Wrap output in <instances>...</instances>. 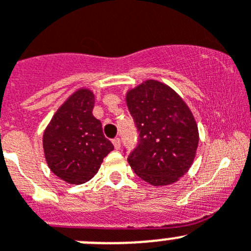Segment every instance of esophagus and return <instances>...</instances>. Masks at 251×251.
I'll list each match as a JSON object with an SVG mask.
<instances>
[{"mask_svg": "<svg viewBox=\"0 0 251 251\" xmlns=\"http://www.w3.org/2000/svg\"><path fill=\"white\" fill-rule=\"evenodd\" d=\"M112 145H114V147H115V149H116V150L120 149V146H121L120 139H119V137H115V139L112 140Z\"/></svg>", "mask_w": 251, "mask_h": 251, "instance_id": "esophagus-1", "label": "esophagus"}]
</instances>
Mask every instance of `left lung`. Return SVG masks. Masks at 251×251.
I'll return each instance as SVG.
<instances>
[{
    "mask_svg": "<svg viewBox=\"0 0 251 251\" xmlns=\"http://www.w3.org/2000/svg\"><path fill=\"white\" fill-rule=\"evenodd\" d=\"M126 104L139 130V145L127 161L152 186H168L193 163L200 132L188 105L158 80L142 81L126 93Z\"/></svg>",
    "mask_w": 251,
    "mask_h": 251,
    "instance_id": "obj_1",
    "label": "left lung"
}]
</instances>
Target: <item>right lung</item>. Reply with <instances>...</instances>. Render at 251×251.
Listing matches in <instances>:
<instances>
[{"instance_id":"right-lung-1","label":"right lung","mask_w":251,"mask_h":251,"mask_svg":"<svg viewBox=\"0 0 251 251\" xmlns=\"http://www.w3.org/2000/svg\"><path fill=\"white\" fill-rule=\"evenodd\" d=\"M95 95L78 89L57 110L43 133L47 165L70 184H83L97 175L102 160L114 150L93 115Z\"/></svg>"}]
</instances>
